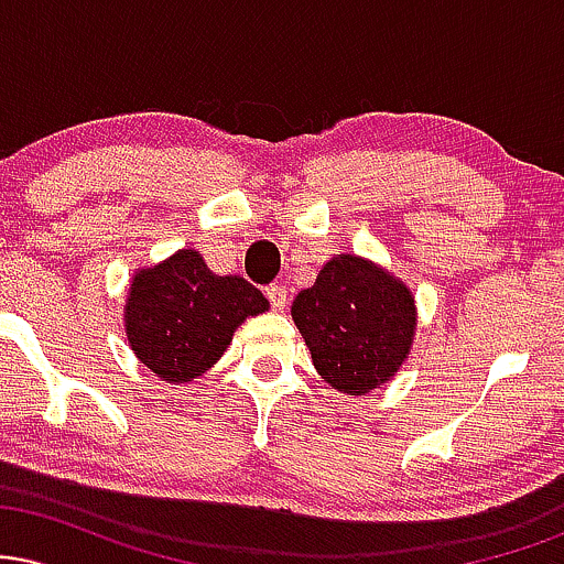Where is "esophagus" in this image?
<instances>
[{"instance_id": "esophagus-1", "label": "esophagus", "mask_w": 564, "mask_h": 564, "mask_svg": "<svg viewBox=\"0 0 564 564\" xmlns=\"http://www.w3.org/2000/svg\"><path fill=\"white\" fill-rule=\"evenodd\" d=\"M264 294H268V300H270V307L273 310H283L286 307V286H281V283H273V286H268L264 289Z\"/></svg>"}]
</instances>
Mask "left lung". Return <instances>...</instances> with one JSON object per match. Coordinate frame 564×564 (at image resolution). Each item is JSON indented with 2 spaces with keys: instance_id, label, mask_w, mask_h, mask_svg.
Wrapping results in <instances>:
<instances>
[{
  "instance_id": "1",
  "label": "left lung",
  "mask_w": 564,
  "mask_h": 564,
  "mask_svg": "<svg viewBox=\"0 0 564 564\" xmlns=\"http://www.w3.org/2000/svg\"><path fill=\"white\" fill-rule=\"evenodd\" d=\"M291 315L321 377L347 394H366L394 377L416 328L411 291L355 254L323 264Z\"/></svg>"
}]
</instances>
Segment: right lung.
<instances>
[{
  "mask_svg": "<svg viewBox=\"0 0 564 564\" xmlns=\"http://www.w3.org/2000/svg\"><path fill=\"white\" fill-rule=\"evenodd\" d=\"M268 310L260 289L238 275H215L196 249H180L129 286L127 336L134 355L164 381L209 371L249 315Z\"/></svg>",
  "mask_w": 564,
  "mask_h": 564,
  "instance_id": "obj_1",
  "label": "right lung"
}]
</instances>
